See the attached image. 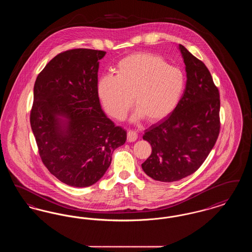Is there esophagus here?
Instances as JSON below:
<instances>
[{
	"label": "esophagus",
	"mask_w": 252,
	"mask_h": 252,
	"mask_svg": "<svg viewBox=\"0 0 252 252\" xmlns=\"http://www.w3.org/2000/svg\"><path fill=\"white\" fill-rule=\"evenodd\" d=\"M137 139H138V134L136 132L132 131V130L127 132V141L128 142H130V143L135 142Z\"/></svg>",
	"instance_id": "34e87169"
}]
</instances>
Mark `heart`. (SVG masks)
Returning <instances> with one entry per match:
<instances>
[{"mask_svg": "<svg viewBox=\"0 0 252 252\" xmlns=\"http://www.w3.org/2000/svg\"><path fill=\"white\" fill-rule=\"evenodd\" d=\"M115 76L99 78L96 90L103 108L117 121L124 120L133 103L132 120H164L180 104L186 79L183 72L151 53H135L121 60Z\"/></svg>", "mask_w": 252, "mask_h": 252, "instance_id": "obj_1", "label": "heart"}]
</instances>
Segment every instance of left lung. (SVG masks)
I'll use <instances>...</instances> for the list:
<instances>
[{"label": "left lung", "mask_w": 252, "mask_h": 252, "mask_svg": "<svg viewBox=\"0 0 252 252\" xmlns=\"http://www.w3.org/2000/svg\"><path fill=\"white\" fill-rule=\"evenodd\" d=\"M186 71V87L179 106L166 119L151 126L143 139L152 153L142 164L153 180L174 182L201 166L220 130L219 92L201 60L179 45Z\"/></svg>", "instance_id": "1"}]
</instances>
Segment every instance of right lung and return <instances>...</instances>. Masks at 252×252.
<instances>
[{"label":"right lung","mask_w":252,"mask_h":252,"mask_svg":"<svg viewBox=\"0 0 252 252\" xmlns=\"http://www.w3.org/2000/svg\"><path fill=\"white\" fill-rule=\"evenodd\" d=\"M104 51L72 49L56 56L36 77L30 114L39 156L49 172L72 187L100 180L126 131L108 118L99 101Z\"/></svg>","instance_id":"obj_1"}]
</instances>
